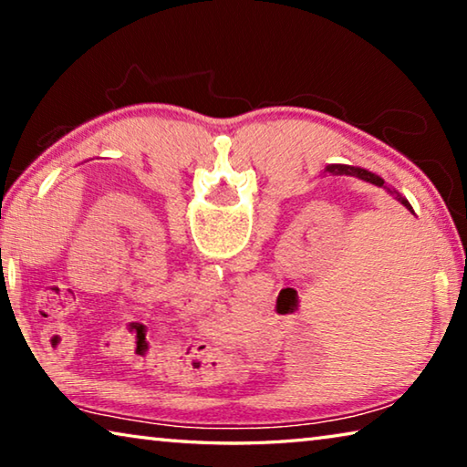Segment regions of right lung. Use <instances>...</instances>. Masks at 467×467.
I'll list each match as a JSON object with an SVG mask.
<instances>
[{"instance_id": "add662e5", "label": "right lung", "mask_w": 467, "mask_h": 467, "mask_svg": "<svg viewBox=\"0 0 467 467\" xmlns=\"http://www.w3.org/2000/svg\"><path fill=\"white\" fill-rule=\"evenodd\" d=\"M327 172H331V175H350V177H358L362 181H367V183H373L377 187H383V189H389L385 185V181L381 177L373 175V172H368L365 169H358V167H348V164H331V167L326 169ZM393 193V192H391ZM398 200H401V197L398 195ZM401 203L406 205L408 210H412V205H410L406 200H401Z\"/></svg>"}]
</instances>
